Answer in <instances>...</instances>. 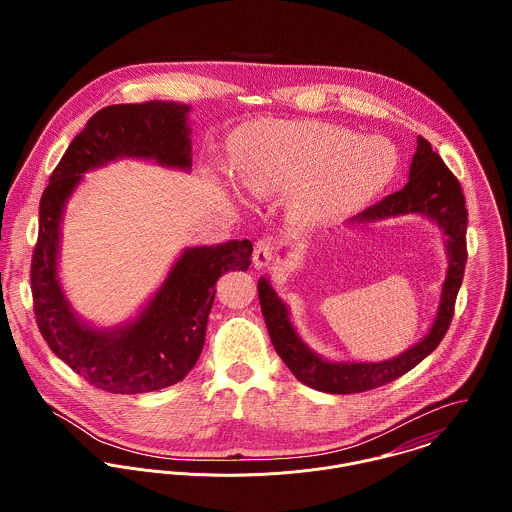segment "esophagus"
<instances>
[{"label":"esophagus","mask_w":512,"mask_h":512,"mask_svg":"<svg viewBox=\"0 0 512 512\" xmlns=\"http://www.w3.org/2000/svg\"><path fill=\"white\" fill-rule=\"evenodd\" d=\"M274 242H272V238H260V240H256V244H254V256H252V260H254V266L258 268V270H262V268H266L272 260H274Z\"/></svg>","instance_id":"1"}]
</instances>
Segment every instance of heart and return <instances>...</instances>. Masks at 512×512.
Wrapping results in <instances>:
<instances>
[{
	"mask_svg": "<svg viewBox=\"0 0 512 512\" xmlns=\"http://www.w3.org/2000/svg\"><path fill=\"white\" fill-rule=\"evenodd\" d=\"M230 157L244 187L258 197L297 189L293 213L303 224L351 215L396 173V153L386 142L311 120L248 124L232 140Z\"/></svg>",
	"mask_w": 512,
	"mask_h": 512,
	"instance_id": "heart-1",
	"label": "heart"
}]
</instances>
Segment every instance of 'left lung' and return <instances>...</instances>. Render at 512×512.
I'll return each instance as SVG.
<instances>
[{"mask_svg":"<svg viewBox=\"0 0 512 512\" xmlns=\"http://www.w3.org/2000/svg\"><path fill=\"white\" fill-rule=\"evenodd\" d=\"M402 215H422L438 224L445 236L449 266L441 288L438 315L430 327V333L394 359L380 363H331L315 355L295 333L288 305L278 297L270 280H258V299L272 345L292 370L293 376L305 386L329 394H357L384 386L422 363L432 351L438 349L441 339L445 337L467 262V209L459 181L432 149V144L422 136L418 138V147L404 189L368 207L349 220V224H366Z\"/></svg>","mask_w":512,"mask_h":512,"instance_id":"left-lung-1","label":"left lung"}]
</instances>
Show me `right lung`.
I'll return each instance as SVG.
<instances>
[{"label": "right lung", "mask_w": 512, "mask_h": 512, "mask_svg": "<svg viewBox=\"0 0 512 512\" xmlns=\"http://www.w3.org/2000/svg\"><path fill=\"white\" fill-rule=\"evenodd\" d=\"M187 104L151 100L98 110L51 173L39 203V236L31 260V293L39 331L51 351L92 386L114 394L167 388L195 366L215 301L228 270H248L252 242L230 240L183 250L144 311L116 329L80 321L59 284L61 222L82 173L122 157L191 167Z\"/></svg>", "instance_id": "add662e5"}]
</instances>
